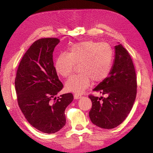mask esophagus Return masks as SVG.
<instances>
[{
    "mask_svg": "<svg viewBox=\"0 0 153 153\" xmlns=\"http://www.w3.org/2000/svg\"><path fill=\"white\" fill-rule=\"evenodd\" d=\"M82 98V96H81V95H80V94H74V98L76 99V100L80 99V98Z\"/></svg>",
    "mask_w": 153,
    "mask_h": 153,
    "instance_id": "esophagus-1",
    "label": "esophagus"
}]
</instances>
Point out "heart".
<instances>
[{
  "label": "heart",
  "mask_w": 153,
  "mask_h": 153,
  "mask_svg": "<svg viewBox=\"0 0 153 153\" xmlns=\"http://www.w3.org/2000/svg\"><path fill=\"white\" fill-rule=\"evenodd\" d=\"M113 57V50L108 44L83 41L74 44L69 53L60 54L55 61V69L59 75L68 77L79 64L80 73L69 78L65 86L68 91L80 94L89 87L91 80L100 83L108 76Z\"/></svg>",
  "instance_id": "1"
}]
</instances>
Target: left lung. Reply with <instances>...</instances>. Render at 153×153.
<instances>
[{
  "label": "left lung",
  "mask_w": 153,
  "mask_h": 153,
  "mask_svg": "<svg viewBox=\"0 0 153 153\" xmlns=\"http://www.w3.org/2000/svg\"><path fill=\"white\" fill-rule=\"evenodd\" d=\"M115 50L110 75L93 89L107 97L89 95L92 101L91 121L104 129L114 128L126 119L137 96V76L130 55L121 44L115 46Z\"/></svg>",
  "instance_id": "obj_1"
}]
</instances>
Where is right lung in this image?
<instances>
[{
    "label": "right lung",
    "mask_w": 153,
    "mask_h": 153,
    "mask_svg": "<svg viewBox=\"0 0 153 153\" xmlns=\"http://www.w3.org/2000/svg\"><path fill=\"white\" fill-rule=\"evenodd\" d=\"M56 38L36 41L22 58L15 77L18 104L32 126L54 133L66 124L65 110L73 100L71 93L55 96L63 88L53 61Z\"/></svg>",
    "instance_id": "obj_1"
}]
</instances>
